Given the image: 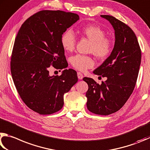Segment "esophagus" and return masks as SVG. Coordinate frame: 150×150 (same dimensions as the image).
I'll return each instance as SVG.
<instances>
[{"mask_svg": "<svg viewBox=\"0 0 150 150\" xmlns=\"http://www.w3.org/2000/svg\"><path fill=\"white\" fill-rule=\"evenodd\" d=\"M77 75H78V79L79 80H82V78H83V74L81 72H78V73H77Z\"/></svg>", "mask_w": 150, "mask_h": 150, "instance_id": "esophagus-1", "label": "esophagus"}]
</instances>
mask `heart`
Masks as SVG:
<instances>
[{"label":"heart","mask_w":150,"mask_h":150,"mask_svg":"<svg viewBox=\"0 0 150 150\" xmlns=\"http://www.w3.org/2000/svg\"><path fill=\"white\" fill-rule=\"evenodd\" d=\"M80 32L92 41L90 52L99 59H105L109 56L112 50V43L109 39L105 38L103 30L95 25H88L81 29ZM76 43V38L71 30H66L60 37V44L66 51L74 50ZM72 67L80 71H86L92 68L95 62L92 57L87 55L77 54L70 58Z\"/></svg>","instance_id":"b5f03b06"}]
</instances>
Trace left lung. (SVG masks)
I'll list each match as a JSON object with an SVG mask.
<instances>
[{
  "mask_svg": "<svg viewBox=\"0 0 150 150\" xmlns=\"http://www.w3.org/2000/svg\"><path fill=\"white\" fill-rule=\"evenodd\" d=\"M115 30L114 48L110 56L93 74L106 78L99 85L92 78L84 77L88 83L87 108L93 113L108 115L119 111L134 89L141 63V50L132 29L109 15H101Z\"/></svg>",
  "mask_w": 150,
  "mask_h": 150,
  "instance_id": "1",
  "label": "left lung"
}]
</instances>
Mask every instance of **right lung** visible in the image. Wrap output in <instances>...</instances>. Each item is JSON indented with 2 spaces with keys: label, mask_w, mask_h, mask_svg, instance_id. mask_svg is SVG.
Wrapping results in <instances>:
<instances>
[{
  "label": "right lung",
  "mask_w": 150,
  "mask_h": 150,
  "mask_svg": "<svg viewBox=\"0 0 150 150\" xmlns=\"http://www.w3.org/2000/svg\"><path fill=\"white\" fill-rule=\"evenodd\" d=\"M79 19L74 13L42 10L28 18L17 34L10 62L12 79L22 101L39 114L61 109L64 93L78 82L76 72L65 69L60 37ZM50 66L64 70L59 77H51Z\"/></svg>",
  "instance_id": "right-lung-1"
}]
</instances>
